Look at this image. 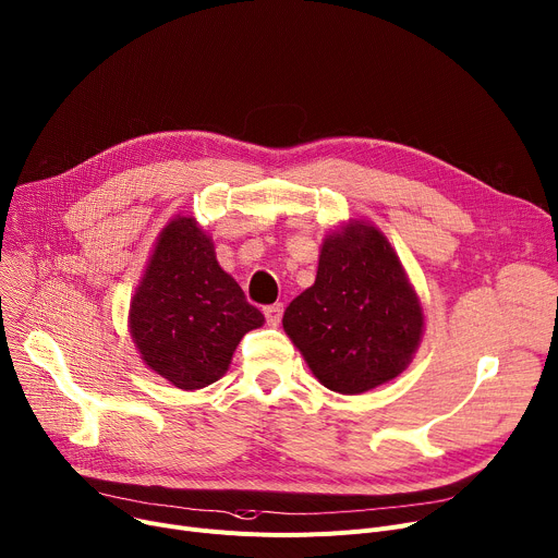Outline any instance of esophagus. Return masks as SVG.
I'll list each match as a JSON object with an SVG mask.
<instances>
[{
  "mask_svg": "<svg viewBox=\"0 0 558 558\" xmlns=\"http://www.w3.org/2000/svg\"><path fill=\"white\" fill-rule=\"evenodd\" d=\"M282 312H284V307H282L280 303H276V305H269V307H265V316H267V323L276 327V325L280 323V318H282Z\"/></svg>",
  "mask_w": 558,
  "mask_h": 558,
  "instance_id": "1",
  "label": "esophagus"
}]
</instances>
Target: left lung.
Returning a JSON list of instances; mask_svg holds the SVG:
<instances>
[{"label":"left lung","mask_w":558,"mask_h":558,"mask_svg":"<svg viewBox=\"0 0 558 558\" xmlns=\"http://www.w3.org/2000/svg\"><path fill=\"white\" fill-rule=\"evenodd\" d=\"M282 327L325 388L361 395L411 365L424 307L388 238L350 219L325 235L316 280L289 303Z\"/></svg>","instance_id":"1"}]
</instances>
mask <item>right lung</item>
<instances>
[{
  "label": "right lung",
  "instance_id": "right-lung-1",
  "mask_svg": "<svg viewBox=\"0 0 558 558\" xmlns=\"http://www.w3.org/2000/svg\"><path fill=\"white\" fill-rule=\"evenodd\" d=\"M265 316L219 267L213 238L193 215L161 229L130 301L128 327L143 363L179 390L227 375L246 331Z\"/></svg>",
  "mask_w": 558,
  "mask_h": 558
}]
</instances>
